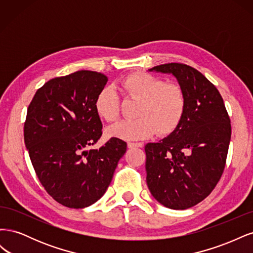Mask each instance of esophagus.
Wrapping results in <instances>:
<instances>
[{
	"label": "esophagus",
	"instance_id": "obj_1",
	"mask_svg": "<svg viewBox=\"0 0 253 253\" xmlns=\"http://www.w3.org/2000/svg\"><path fill=\"white\" fill-rule=\"evenodd\" d=\"M127 147L129 149H133V148H141L142 147V143L141 142H128L127 143Z\"/></svg>",
	"mask_w": 253,
	"mask_h": 253
}]
</instances>
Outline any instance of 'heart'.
I'll return each instance as SVG.
<instances>
[{
    "label": "heart",
    "mask_w": 253,
    "mask_h": 253,
    "mask_svg": "<svg viewBox=\"0 0 253 253\" xmlns=\"http://www.w3.org/2000/svg\"><path fill=\"white\" fill-rule=\"evenodd\" d=\"M117 86L129 98L139 100L135 119H126L110 126L106 132L111 137L137 140L144 139L155 132L160 135L174 131L186 110V97L182 89L162 78L136 72L121 77ZM95 110L108 122L116 120L119 115V96L113 86L102 87L95 99Z\"/></svg>",
    "instance_id": "1"
}]
</instances>
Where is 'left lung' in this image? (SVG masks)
I'll list each match as a JSON object with an SVG mask.
<instances>
[{"label":"left lung","mask_w":253,"mask_h":253,"mask_svg":"<svg viewBox=\"0 0 253 253\" xmlns=\"http://www.w3.org/2000/svg\"><path fill=\"white\" fill-rule=\"evenodd\" d=\"M149 72L176 78L186 97V110L169 136L145 144L147 185L158 203L185 210L205 200L224 172L230 118L217 88L195 68L168 63Z\"/></svg>","instance_id":"left-lung-1"}]
</instances>
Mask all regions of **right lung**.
<instances>
[{"instance_id":"right-lung-1","label":"right lung","mask_w":253,"mask_h":253,"mask_svg":"<svg viewBox=\"0 0 253 253\" xmlns=\"http://www.w3.org/2000/svg\"><path fill=\"white\" fill-rule=\"evenodd\" d=\"M106 82V76L91 71L53 78L28 106L24 141L34 169L47 193L68 208L100 200L126 151L116 137L88 150L102 135L95 99Z\"/></svg>"}]
</instances>
